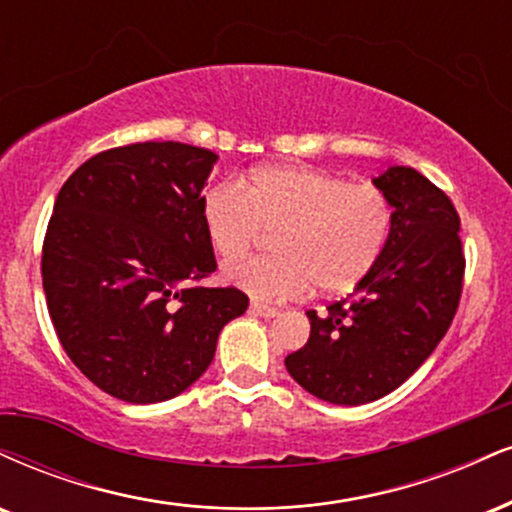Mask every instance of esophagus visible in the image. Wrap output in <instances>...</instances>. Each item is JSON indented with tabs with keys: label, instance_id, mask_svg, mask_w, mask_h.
I'll return each mask as SVG.
<instances>
[{
	"label": "esophagus",
	"instance_id": "obj_1",
	"mask_svg": "<svg viewBox=\"0 0 512 512\" xmlns=\"http://www.w3.org/2000/svg\"><path fill=\"white\" fill-rule=\"evenodd\" d=\"M250 312H252V315L264 317V319H274V317H279V315H281V312L276 310V307L260 305V303H252V305H250Z\"/></svg>",
	"mask_w": 512,
	"mask_h": 512
}]
</instances>
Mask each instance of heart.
Here are the masks:
<instances>
[{
  "label": "heart",
  "mask_w": 512,
  "mask_h": 512,
  "mask_svg": "<svg viewBox=\"0 0 512 512\" xmlns=\"http://www.w3.org/2000/svg\"><path fill=\"white\" fill-rule=\"evenodd\" d=\"M202 226L214 252L236 262L264 231L276 255L226 269V281L262 303L355 288L379 262L391 236V205L379 188L312 166H260L233 186L202 197Z\"/></svg>",
  "instance_id": "b5f03b06"
}]
</instances>
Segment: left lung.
Returning <instances> with one entry per match:
<instances>
[{"instance_id": "left-lung-1", "label": "left lung", "mask_w": 512, "mask_h": 512, "mask_svg": "<svg viewBox=\"0 0 512 512\" xmlns=\"http://www.w3.org/2000/svg\"><path fill=\"white\" fill-rule=\"evenodd\" d=\"M374 186L393 207L389 243L346 300L322 317L307 312L310 338L286 357L288 374L334 405L372 403L410 379L463 293L460 217L448 195L410 166H391Z\"/></svg>"}]
</instances>
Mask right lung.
<instances>
[{
	"mask_svg": "<svg viewBox=\"0 0 512 512\" xmlns=\"http://www.w3.org/2000/svg\"><path fill=\"white\" fill-rule=\"evenodd\" d=\"M217 155L133 143L80 164L54 202L42 245L47 310L66 355L97 389L162 403L205 374L219 331L248 310L217 269L202 188Z\"/></svg>",
	"mask_w": 512,
	"mask_h": 512,
	"instance_id": "right-lung-1",
	"label": "right lung"
}]
</instances>
